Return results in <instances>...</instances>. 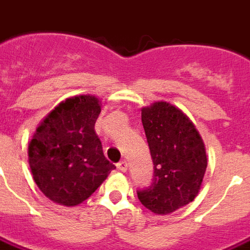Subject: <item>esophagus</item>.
<instances>
[{"label":"esophagus","mask_w":250,"mask_h":250,"mask_svg":"<svg viewBox=\"0 0 250 250\" xmlns=\"http://www.w3.org/2000/svg\"><path fill=\"white\" fill-rule=\"evenodd\" d=\"M117 167L119 170L125 173V171H127V169H128V164H127V161H125V160H123V161H121V163L118 164Z\"/></svg>","instance_id":"1"}]
</instances>
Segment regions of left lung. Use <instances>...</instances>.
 Segmentation results:
<instances>
[{"instance_id":"left-lung-1","label":"left lung","mask_w":250,"mask_h":250,"mask_svg":"<svg viewBox=\"0 0 250 250\" xmlns=\"http://www.w3.org/2000/svg\"><path fill=\"white\" fill-rule=\"evenodd\" d=\"M142 122L155 177L138 198L153 214L169 215L193 202L201 190L207 167L205 143L190 118L164 101L143 107Z\"/></svg>"}]
</instances>
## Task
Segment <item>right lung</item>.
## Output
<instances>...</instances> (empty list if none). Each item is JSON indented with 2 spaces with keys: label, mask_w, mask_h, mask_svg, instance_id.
<instances>
[{
  "label": "right lung",
  "mask_w": 250,
  "mask_h": 250,
  "mask_svg": "<svg viewBox=\"0 0 250 250\" xmlns=\"http://www.w3.org/2000/svg\"><path fill=\"white\" fill-rule=\"evenodd\" d=\"M101 107L95 95L66 98L39 123L28 143L34 181L55 203H83L115 169L94 129Z\"/></svg>",
  "instance_id": "obj_1"
}]
</instances>
